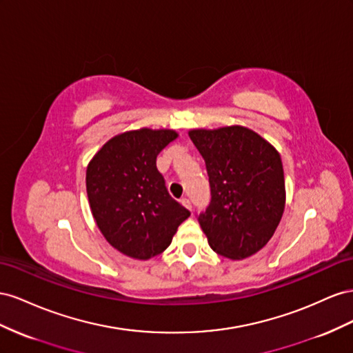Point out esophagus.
<instances>
[{"label":"esophagus","instance_id":"esophagus-1","mask_svg":"<svg viewBox=\"0 0 353 353\" xmlns=\"http://www.w3.org/2000/svg\"><path fill=\"white\" fill-rule=\"evenodd\" d=\"M180 203H182V205H183V207H186L188 210L192 211V204H190L189 198H182V199H180Z\"/></svg>","mask_w":353,"mask_h":353}]
</instances>
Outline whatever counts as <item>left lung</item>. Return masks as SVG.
<instances>
[{
  "label": "left lung",
  "instance_id": "left-lung-1",
  "mask_svg": "<svg viewBox=\"0 0 353 353\" xmlns=\"http://www.w3.org/2000/svg\"><path fill=\"white\" fill-rule=\"evenodd\" d=\"M205 161L211 203L199 214L210 247L230 260L263 248L285 208V180L279 152L243 125L189 130Z\"/></svg>",
  "mask_w": 353,
  "mask_h": 353
}]
</instances>
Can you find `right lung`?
Masks as SVG:
<instances>
[{
  "mask_svg": "<svg viewBox=\"0 0 353 353\" xmlns=\"http://www.w3.org/2000/svg\"><path fill=\"white\" fill-rule=\"evenodd\" d=\"M176 130L139 128L109 139L90 159L87 196L96 225L119 253L149 260L171 244L190 213L170 196L157 157Z\"/></svg>",
  "mask_w": 353,
  "mask_h": 353,
  "instance_id": "1",
  "label": "right lung"
}]
</instances>
